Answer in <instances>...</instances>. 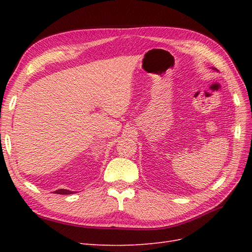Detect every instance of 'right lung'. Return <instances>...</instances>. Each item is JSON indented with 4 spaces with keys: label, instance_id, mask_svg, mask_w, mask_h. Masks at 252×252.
Masks as SVG:
<instances>
[{
    "label": "right lung",
    "instance_id": "obj_1",
    "mask_svg": "<svg viewBox=\"0 0 252 252\" xmlns=\"http://www.w3.org/2000/svg\"><path fill=\"white\" fill-rule=\"evenodd\" d=\"M55 192L58 193V194H71V193H73V191H70V190H67V189H59Z\"/></svg>",
    "mask_w": 252,
    "mask_h": 252
}]
</instances>
